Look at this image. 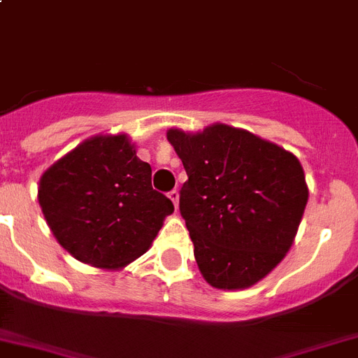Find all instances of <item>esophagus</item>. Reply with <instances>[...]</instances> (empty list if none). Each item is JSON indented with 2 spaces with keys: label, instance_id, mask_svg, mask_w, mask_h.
<instances>
[{
  "label": "esophagus",
  "instance_id": "obj_1",
  "mask_svg": "<svg viewBox=\"0 0 358 358\" xmlns=\"http://www.w3.org/2000/svg\"><path fill=\"white\" fill-rule=\"evenodd\" d=\"M169 198H171V200H173L174 207H176V209H178V203H180V193H178V191H176V189H173V191H171V193H169Z\"/></svg>",
  "mask_w": 358,
  "mask_h": 358
}]
</instances>
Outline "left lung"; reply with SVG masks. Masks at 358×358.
Instances as JSON below:
<instances>
[{"mask_svg":"<svg viewBox=\"0 0 358 358\" xmlns=\"http://www.w3.org/2000/svg\"><path fill=\"white\" fill-rule=\"evenodd\" d=\"M187 182L180 213L202 276L216 289H248L284 260L308 203L299 158L245 129L213 123L169 129Z\"/></svg>","mask_w":358,"mask_h":358,"instance_id":"obj_1","label":"left lung"}]
</instances>
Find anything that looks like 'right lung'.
Listing matches in <instances>:
<instances>
[{"instance_id":"obj_1","label":"right lung","mask_w":358,"mask_h":358,"mask_svg":"<svg viewBox=\"0 0 358 358\" xmlns=\"http://www.w3.org/2000/svg\"><path fill=\"white\" fill-rule=\"evenodd\" d=\"M125 133L96 134L41 174L38 202L52 235L83 264L122 269L151 248L174 206Z\"/></svg>"}]
</instances>
